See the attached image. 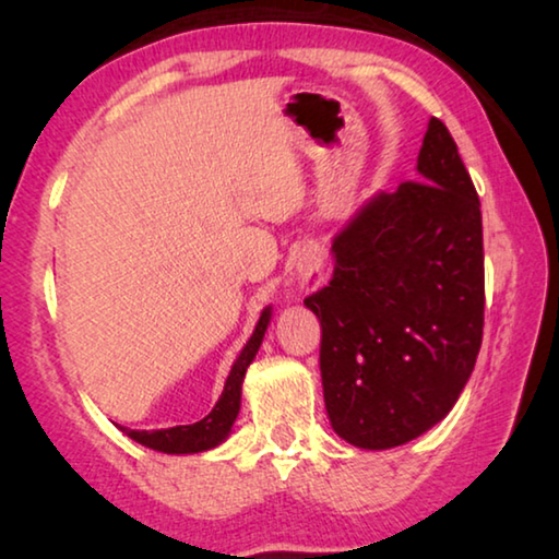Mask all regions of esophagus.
<instances>
[{"mask_svg":"<svg viewBox=\"0 0 559 559\" xmlns=\"http://www.w3.org/2000/svg\"><path fill=\"white\" fill-rule=\"evenodd\" d=\"M293 266H296V278L302 290H316L325 283V253L316 241L300 246Z\"/></svg>","mask_w":559,"mask_h":559,"instance_id":"obj_1","label":"esophagus"}]
</instances>
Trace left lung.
<instances>
[{
	"label": "left lung",
	"mask_w": 559,
	"mask_h": 559,
	"mask_svg": "<svg viewBox=\"0 0 559 559\" xmlns=\"http://www.w3.org/2000/svg\"><path fill=\"white\" fill-rule=\"evenodd\" d=\"M416 173L377 192L335 236L333 278L306 298L323 328L330 424L357 449L402 447L439 424L484 337L480 202L439 118Z\"/></svg>",
	"instance_id": "left-lung-1"
}]
</instances>
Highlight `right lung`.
Returning a JSON list of instances; mask_svg holds the SVG:
<instances>
[{
    "label": "right lung",
    "instance_id": "right-lung-1",
    "mask_svg": "<svg viewBox=\"0 0 559 559\" xmlns=\"http://www.w3.org/2000/svg\"><path fill=\"white\" fill-rule=\"evenodd\" d=\"M269 323H271V308H266L261 313L257 330H253L249 343L243 345L239 357H236L229 377H226L219 402L214 404V409L206 414L202 421L187 424V427L155 429V431H132L122 427V433H128L132 441L143 443L147 449H155L163 453H200V451H210L214 447H219V443L231 433L236 416H239L243 377H246V370H249V365L253 362V357L259 353Z\"/></svg>",
    "mask_w": 559,
    "mask_h": 559
}]
</instances>
